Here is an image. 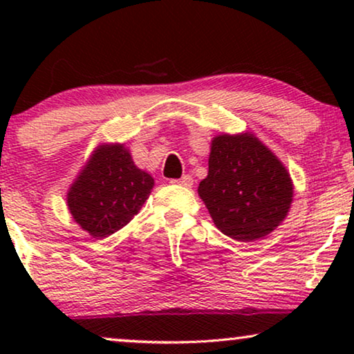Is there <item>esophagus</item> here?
I'll list each match as a JSON object with an SVG mask.
<instances>
[{"label":"esophagus","instance_id":"obj_1","mask_svg":"<svg viewBox=\"0 0 354 354\" xmlns=\"http://www.w3.org/2000/svg\"><path fill=\"white\" fill-rule=\"evenodd\" d=\"M172 183H176V185H182V187L190 188L193 185V177L192 176H183L182 178H176V180H172Z\"/></svg>","mask_w":354,"mask_h":354}]
</instances>
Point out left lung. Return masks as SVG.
Returning <instances> with one entry per match:
<instances>
[{"label": "left lung", "instance_id": "obj_1", "mask_svg": "<svg viewBox=\"0 0 354 354\" xmlns=\"http://www.w3.org/2000/svg\"><path fill=\"white\" fill-rule=\"evenodd\" d=\"M209 171L198 195L217 229L254 241L277 229L293 201V183L279 158L253 133H222L211 142Z\"/></svg>", "mask_w": 354, "mask_h": 354}]
</instances>
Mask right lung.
<instances>
[{"label":"right lung","mask_w":354,"mask_h":354,"mask_svg":"<svg viewBox=\"0 0 354 354\" xmlns=\"http://www.w3.org/2000/svg\"><path fill=\"white\" fill-rule=\"evenodd\" d=\"M153 185L124 145H100L67 192V206L77 224L101 240L133 219Z\"/></svg>","instance_id":"1"}]
</instances>
